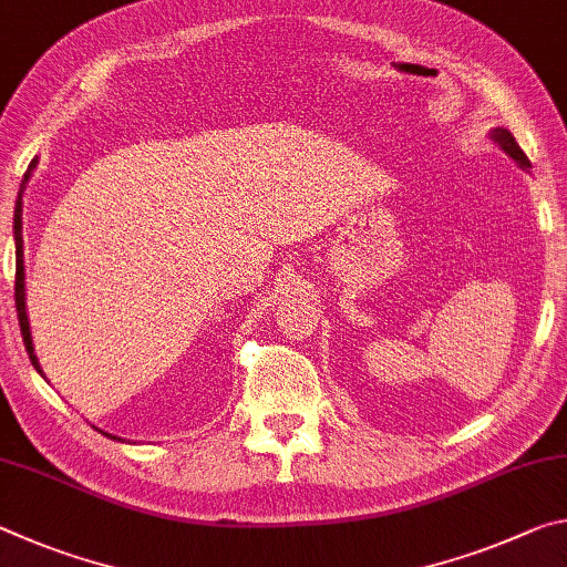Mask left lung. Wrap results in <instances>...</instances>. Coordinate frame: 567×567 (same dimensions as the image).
Wrapping results in <instances>:
<instances>
[{
    "mask_svg": "<svg viewBox=\"0 0 567 567\" xmlns=\"http://www.w3.org/2000/svg\"><path fill=\"white\" fill-rule=\"evenodd\" d=\"M493 140H495V145H501L507 152V155H511L517 162V165L525 167V169L530 167V159L525 157V152L520 150V145H517L511 132L503 130V127H497V130H493Z\"/></svg>",
    "mask_w": 567,
    "mask_h": 567,
    "instance_id": "1",
    "label": "left lung"
}]
</instances>
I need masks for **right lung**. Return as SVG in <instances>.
Masks as SVG:
<instances>
[{
  "mask_svg": "<svg viewBox=\"0 0 567 567\" xmlns=\"http://www.w3.org/2000/svg\"><path fill=\"white\" fill-rule=\"evenodd\" d=\"M37 167V159H32L30 169L19 185V197H17V207H14V245H17V272H14V302H17V318H19V330H22V340L24 348L30 352V360L37 370H40V362L34 358V348H32V334H30V322H27V310H24V260H22V192L27 179H30L32 169ZM42 372V370H40Z\"/></svg>",
  "mask_w": 567,
  "mask_h": 567,
  "instance_id": "1",
  "label": "right lung"
}]
</instances>
